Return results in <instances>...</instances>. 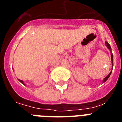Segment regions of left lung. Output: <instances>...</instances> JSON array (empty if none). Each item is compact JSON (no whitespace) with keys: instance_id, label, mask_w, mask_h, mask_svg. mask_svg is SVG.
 <instances>
[{"instance_id":"obj_1","label":"left lung","mask_w":122,"mask_h":122,"mask_svg":"<svg viewBox=\"0 0 122 122\" xmlns=\"http://www.w3.org/2000/svg\"><path fill=\"white\" fill-rule=\"evenodd\" d=\"M105 45H106V46H107V48H108L109 50L110 51V52H111V61H112V62H112V68H113V65H114V63H113V55H112V53L111 48V46H110L109 44L108 43V42L105 41ZM111 73H112V71L111 72H110L109 74L108 75H107V76H106V77H104V79H103V83L105 82L106 81H107V79H108V78H109V77L110 75L111 74Z\"/></svg>"}]
</instances>
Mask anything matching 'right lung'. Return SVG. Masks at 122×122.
Listing matches in <instances>:
<instances>
[{
	"mask_svg": "<svg viewBox=\"0 0 122 122\" xmlns=\"http://www.w3.org/2000/svg\"><path fill=\"white\" fill-rule=\"evenodd\" d=\"M18 81H19L20 82H21V83H22V84H23V85H24V86H25V84H24V82L22 81V80H20V79H18Z\"/></svg>",
	"mask_w": 122,
	"mask_h": 122,
	"instance_id": "obj_1",
	"label": "right lung"
}]
</instances>
